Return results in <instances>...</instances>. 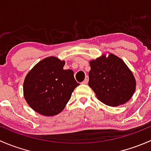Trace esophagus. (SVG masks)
<instances>
[{
  "mask_svg": "<svg viewBox=\"0 0 151 151\" xmlns=\"http://www.w3.org/2000/svg\"><path fill=\"white\" fill-rule=\"evenodd\" d=\"M88 83V76H86V77H85V80L83 82V84H87Z\"/></svg>",
  "mask_w": 151,
  "mask_h": 151,
  "instance_id": "34e87169",
  "label": "esophagus"
}]
</instances>
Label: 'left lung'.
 Listing matches in <instances>:
<instances>
[{
	"label": "left lung",
	"instance_id": "1",
	"mask_svg": "<svg viewBox=\"0 0 151 151\" xmlns=\"http://www.w3.org/2000/svg\"><path fill=\"white\" fill-rule=\"evenodd\" d=\"M88 85L99 100L112 106H119L129 101L133 95L136 81L124 62L109 54L90 62Z\"/></svg>",
	"mask_w": 151,
	"mask_h": 151
}]
</instances>
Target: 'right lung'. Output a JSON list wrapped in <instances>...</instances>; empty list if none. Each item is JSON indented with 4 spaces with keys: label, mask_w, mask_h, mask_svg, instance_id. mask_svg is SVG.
<instances>
[{
    "label": "right lung",
    "mask_w": 151,
    "mask_h": 151,
    "mask_svg": "<svg viewBox=\"0 0 151 151\" xmlns=\"http://www.w3.org/2000/svg\"><path fill=\"white\" fill-rule=\"evenodd\" d=\"M64 65L65 62L57 58H47L25 77L24 96L29 106L41 115L52 116L61 112L79 85L74 71L63 69Z\"/></svg>",
    "instance_id": "obj_1"
}]
</instances>
